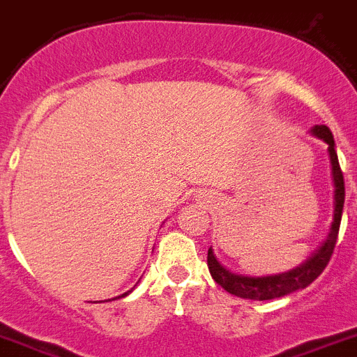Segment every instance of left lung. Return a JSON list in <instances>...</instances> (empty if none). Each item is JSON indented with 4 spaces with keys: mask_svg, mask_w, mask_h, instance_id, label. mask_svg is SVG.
Masks as SVG:
<instances>
[{
    "mask_svg": "<svg viewBox=\"0 0 357 357\" xmlns=\"http://www.w3.org/2000/svg\"><path fill=\"white\" fill-rule=\"evenodd\" d=\"M310 134L317 139L324 141L328 144V157H330L331 165V179H333V221L330 225V231H328L326 238L323 244L302 263V265L295 266L291 271L282 272V274L274 275H261V278H252V275H242L235 274V272L228 271L218 261L216 255H214L213 248L207 251V266L213 275L214 281L228 291L230 295L241 296V298L248 300H274L281 298V296L289 295L293 291L307 288L312 284L321 274H323L324 266L330 261L331 255H333L335 244H337L338 230H340L342 221V211H344V200H345V185H344V174L340 171V164H338L337 151H335V139L331 130L326 126H314L310 129Z\"/></svg>",
    "mask_w": 357,
    "mask_h": 357,
    "instance_id": "obj_1",
    "label": "left lung"
}]
</instances>
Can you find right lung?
Returning a JSON list of instances; mask_svg holds the SVG:
<instances>
[{"label": "right lung", "mask_w": 357, "mask_h": 357, "mask_svg": "<svg viewBox=\"0 0 357 357\" xmlns=\"http://www.w3.org/2000/svg\"><path fill=\"white\" fill-rule=\"evenodd\" d=\"M132 289H134V288H132ZM132 289H130V291H127V293H123V295L116 296V298H123V296H127V295H129V293H132ZM112 300H115V298H112Z\"/></svg>", "instance_id": "add662e5"}]
</instances>
